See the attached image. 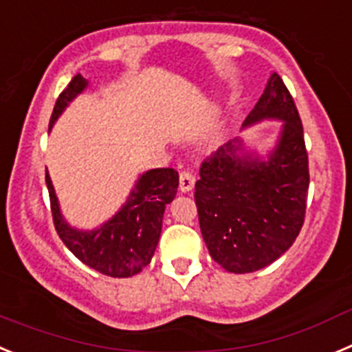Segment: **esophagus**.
Here are the masks:
<instances>
[{
	"label": "esophagus",
	"mask_w": 352,
	"mask_h": 352,
	"mask_svg": "<svg viewBox=\"0 0 352 352\" xmlns=\"http://www.w3.org/2000/svg\"><path fill=\"white\" fill-rule=\"evenodd\" d=\"M196 179L195 175H192V172H189V170H182L179 175V189L182 192H189L192 189V186H195Z\"/></svg>",
	"instance_id": "1"
}]
</instances>
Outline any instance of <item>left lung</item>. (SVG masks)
<instances>
[{
  "instance_id": "8db88e82",
  "label": "left lung",
  "mask_w": 352,
  "mask_h": 352,
  "mask_svg": "<svg viewBox=\"0 0 352 352\" xmlns=\"http://www.w3.org/2000/svg\"><path fill=\"white\" fill-rule=\"evenodd\" d=\"M280 121L267 157L233 138L199 168L195 201L212 259L231 274L261 270L293 245L302 230L309 157L298 110L283 78L272 74L243 128Z\"/></svg>"
}]
</instances>
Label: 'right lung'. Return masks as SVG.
Returning a JSON list of instances; mask_svg holds the SVG:
<instances>
[{
    "instance_id": "obj_1",
    "label": "right lung",
    "mask_w": 352,
    "mask_h": 352,
    "mask_svg": "<svg viewBox=\"0 0 352 352\" xmlns=\"http://www.w3.org/2000/svg\"><path fill=\"white\" fill-rule=\"evenodd\" d=\"M87 85L89 82L80 74L72 78L56 101L49 129ZM45 182L54 226L63 243L74 252L75 258L93 270L122 278L140 274L153 259L160 242L164 208L177 195L179 173L173 168H154L142 173L122 207L94 230L72 226L63 215L49 173L45 175Z\"/></svg>"
}]
</instances>
